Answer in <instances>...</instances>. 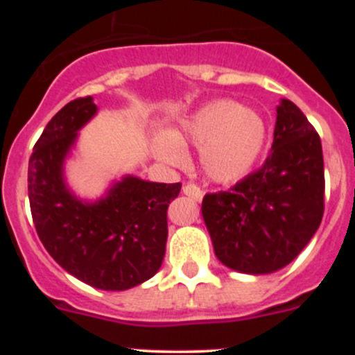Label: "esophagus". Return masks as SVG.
I'll return each mask as SVG.
<instances>
[{"label": "esophagus", "instance_id": "esophagus-1", "mask_svg": "<svg viewBox=\"0 0 355 355\" xmlns=\"http://www.w3.org/2000/svg\"><path fill=\"white\" fill-rule=\"evenodd\" d=\"M183 193L189 195L190 198H193V200H197V202H200L203 198V190L197 185V183H191V182L183 185Z\"/></svg>", "mask_w": 355, "mask_h": 355}]
</instances>
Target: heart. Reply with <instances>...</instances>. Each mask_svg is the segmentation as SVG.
Returning <instances> with one entry per match:
<instances>
[{
	"label": "heart",
	"instance_id": "heart-1",
	"mask_svg": "<svg viewBox=\"0 0 355 355\" xmlns=\"http://www.w3.org/2000/svg\"><path fill=\"white\" fill-rule=\"evenodd\" d=\"M267 126L255 110L237 101L217 100L203 105L178 123L170 135L155 138L153 152L165 164H185V145L202 146L207 175L217 182L245 177L266 148Z\"/></svg>",
	"mask_w": 355,
	"mask_h": 355
}]
</instances>
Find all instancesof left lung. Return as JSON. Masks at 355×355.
<instances>
[{
  "label": "left lung",
  "mask_w": 355,
  "mask_h": 355,
  "mask_svg": "<svg viewBox=\"0 0 355 355\" xmlns=\"http://www.w3.org/2000/svg\"><path fill=\"white\" fill-rule=\"evenodd\" d=\"M319 133L291 100L277 107L272 152L227 191L207 193L202 214L215 255L243 274H270L311 242L324 215Z\"/></svg>",
  "instance_id": "left-lung-1"
}]
</instances>
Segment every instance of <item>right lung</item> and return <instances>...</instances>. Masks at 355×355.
Instances as JSON below:
<instances>
[{
    "instance_id": "obj_1",
    "label": "right lung",
    "mask_w": 355,
    "mask_h": 355,
    "mask_svg": "<svg viewBox=\"0 0 355 355\" xmlns=\"http://www.w3.org/2000/svg\"><path fill=\"white\" fill-rule=\"evenodd\" d=\"M95 113L92 96H83L48 121L28 165L31 217L48 254L68 274L101 291H126L153 277L164 262L166 210L182 183L125 177L95 203L73 197L63 182V162Z\"/></svg>"
}]
</instances>
